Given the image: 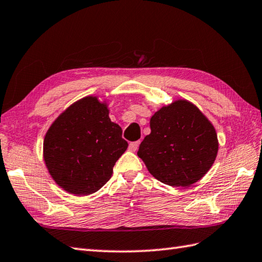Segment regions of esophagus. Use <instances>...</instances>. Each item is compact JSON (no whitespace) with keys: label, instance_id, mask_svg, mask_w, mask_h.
I'll return each instance as SVG.
<instances>
[{"label":"esophagus","instance_id":"34e87169","mask_svg":"<svg viewBox=\"0 0 262 262\" xmlns=\"http://www.w3.org/2000/svg\"><path fill=\"white\" fill-rule=\"evenodd\" d=\"M140 141H136V142H132V143H129V150L130 151H133V152H135L137 148H138V145H140Z\"/></svg>","mask_w":262,"mask_h":262}]
</instances>
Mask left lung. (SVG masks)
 Listing matches in <instances>:
<instances>
[{
	"label": "left lung",
	"mask_w": 262,
	"mask_h": 262,
	"mask_svg": "<svg viewBox=\"0 0 262 262\" xmlns=\"http://www.w3.org/2000/svg\"><path fill=\"white\" fill-rule=\"evenodd\" d=\"M137 156L158 181L186 187L200 181L216 160L217 133L198 107L186 100L162 106L150 120Z\"/></svg>",
	"instance_id": "8db88e82"
}]
</instances>
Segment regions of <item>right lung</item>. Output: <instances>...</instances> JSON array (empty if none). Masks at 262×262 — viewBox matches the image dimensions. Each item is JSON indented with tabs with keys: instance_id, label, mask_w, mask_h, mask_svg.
Instances as JSON below:
<instances>
[{
	"instance_id": "obj_1",
	"label": "right lung",
	"mask_w": 262,
	"mask_h": 262,
	"mask_svg": "<svg viewBox=\"0 0 262 262\" xmlns=\"http://www.w3.org/2000/svg\"><path fill=\"white\" fill-rule=\"evenodd\" d=\"M122 130L109 118L105 102L86 96L61 114L46 133L45 165L54 182L68 193L90 195L112 176L127 150Z\"/></svg>"
}]
</instances>
